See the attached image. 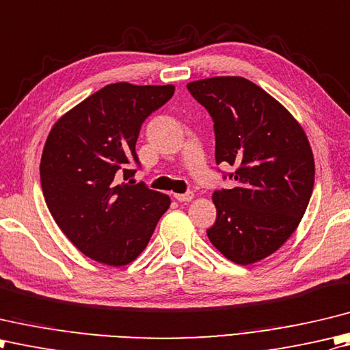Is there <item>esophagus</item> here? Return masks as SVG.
Segmentation results:
<instances>
[{"instance_id":"34e87169","label":"esophagus","mask_w":350,"mask_h":350,"mask_svg":"<svg viewBox=\"0 0 350 350\" xmlns=\"http://www.w3.org/2000/svg\"><path fill=\"white\" fill-rule=\"evenodd\" d=\"M174 196L180 202H189V201H191V199H193V193H191V191H187V193H175Z\"/></svg>"}]
</instances>
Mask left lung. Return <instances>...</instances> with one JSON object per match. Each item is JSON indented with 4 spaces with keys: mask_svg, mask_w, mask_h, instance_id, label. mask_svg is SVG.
<instances>
[{
    "mask_svg": "<svg viewBox=\"0 0 350 350\" xmlns=\"http://www.w3.org/2000/svg\"><path fill=\"white\" fill-rule=\"evenodd\" d=\"M187 89L213 118L216 163L235 167L232 189L216 190L206 235L235 265L276 252L301 224L314 187V157L293 115L243 77H213Z\"/></svg>",
    "mask_w": 350,
    "mask_h": 350,
    "instance_id": "1",
    "label": "left lung"
}]
</instances>
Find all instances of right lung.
Here are the masks:
<instances>
[{
  "instance_id": "add662e5",
  "label": "right lung",
  "mask_w": 350,
  "mask_h": 350,
  "mask_svg": "<svg viewBox=\"0 0 350 350\" xmlns=\"http://www.w3.org/2000/svg\"><path fill=\"white\" fill-rule=\"evenodd\" d=\"M175 88L107 84L66 111L49 131L40 159L48 210L78 251L101 265H130L146 247L170 198L134 175L135 142Z\"/></svg>"
}]
</instances>
